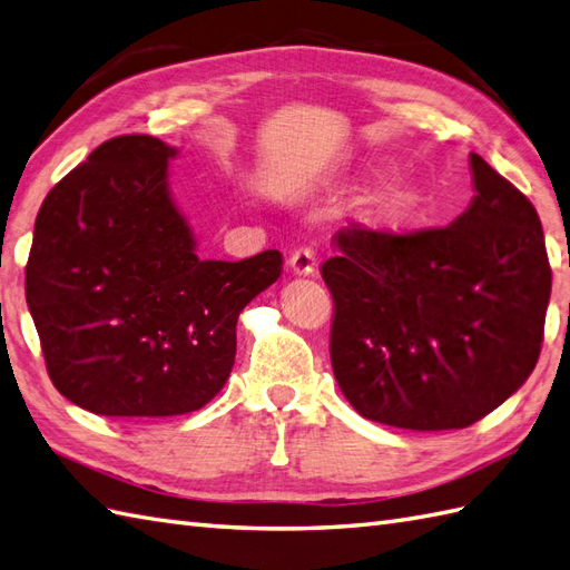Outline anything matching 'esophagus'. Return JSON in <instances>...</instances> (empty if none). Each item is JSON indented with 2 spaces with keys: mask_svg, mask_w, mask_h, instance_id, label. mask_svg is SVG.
Returning <instances> with one entry per match:
<instances>
[{
  "mask_svg": "<svg viewBox=\"0 0 570 570\" xmlns=\"http://www.w3.org/2000/svg\"><path fill=\"white\" fill-rule=\"evenodd\" d=\"M314 265H317V250L312 246H299L289 256V268H293L295 275H312Z\"/></svg>",
  "mask_w": 570,
  "mask_h": 570,
  "instance_id": "34e87169",
  "label": "esophagus"
}]
</instances>
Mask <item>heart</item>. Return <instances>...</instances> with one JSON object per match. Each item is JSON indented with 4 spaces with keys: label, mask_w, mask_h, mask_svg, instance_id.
<instances>
[{
    "label": "heart",
    "mask_w": 570,
    "mask_h": 570,
    "mask_svg": "<svg viewBox=\"0 0 570 570\" xmlns=\"http://www.w3.org/2000/svg\"><path fill=\"white\" fill-rule=\"evenodd\" d=\"M420 207V193L410 185H390L371 199V217L381 224H400Z\"/></svg>",
    "instance_id": "b5f03b06"
}]
</instances>
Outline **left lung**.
<instances>
[{
  "mask_svg": "<svg viewBox=\"0 0 570 570\" xmlns=\"http://www.w3.org/2000/svg\"><path fill=\"white\" fill-rule=\"evenodd\" d=\"M475 197L441 229H341L322 265L332 368L365 420L441 432L483 420L532 375L551 295L539 214L471 154Z\"/></svg>",
  "mask_w": 570,
  "mask_h": 570,
  "instance_id": "obj_1",
  "label": "left lung"
}]
</instances>
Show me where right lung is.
<instances>
[{
  "label": "right lung",
  "instance_id": "right-lung-1",
  "mask_svg": "<svg viewBox=\"0 0 570 570\" xmlns=\"http://www.w3.org/2000/svg\"><path fill=\"white\" fill-rule=\"evenodd\" d=\"M175 154L156 136L109 138L38 209L29 312L50 381L92 414L205 407L234 368L238 314L283 273L281 250L197 256L168 193Z\"/></svg>",
  "mask_w": 570,
  "mask_h": 570
}]
</instances>
